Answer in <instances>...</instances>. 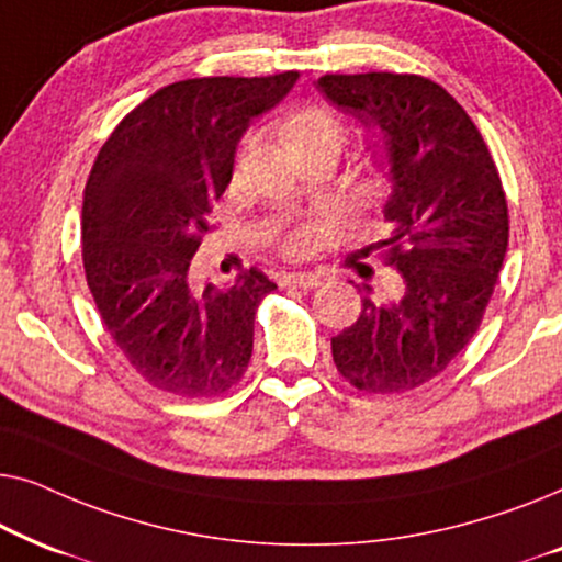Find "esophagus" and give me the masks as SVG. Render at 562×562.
Returning <instances> with one entry per match:
<instances>
[{"instance_id":"34e87169","label":"esophagus","mask_w":562,"mask_h":562,"mask_svg":"<svg viewBox=\"0 0 562 562\" xmlns=\"http://www.w3.org/2000/svg\"><path fill=\"white\" fill-rule=\"evenodd\" d=\"M319 283H322V279H319V276H314V273H289V276H283V286H294V289L310 291V289H317Z\"/></svg>"}]
</instances>
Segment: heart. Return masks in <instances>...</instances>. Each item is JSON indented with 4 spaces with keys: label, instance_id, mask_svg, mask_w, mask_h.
Wrapping results in <instances>:
<instances>
[{
    "label": "heart",
    "instance_id": "heart-1",
    "mask_svg": "<svg viewBox=\"0 0 562 562\" xmlns=\"http://www.w3.org/2000/svg\"><path fill=\"white\" fill-rule=\"evenodd\" d=\"M283 130H286L289 140L294 143L299 150H306V148H312V145H322V143L337 145V148H340V145L345 143V137H348V127H345V122L329 110L299 112V114H294V117L286 120ZM252 148H256V137L245 135L240 148H237V158H235L237 168L245 166V160L250 158ZM368 191H373V187H368ZM312 237H314L312 227L296 229L294 235L286 237L283 250H286L289 256H302V252L312 245Z\"/></svg>",
    "mask_w": 562,
    "mask_h": 562
}]
</instances>
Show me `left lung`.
Returning a JSON list of instances; mask_svg holds the SVG:
<instances>
[{
	"mask_svg": "<svg viewBox=\"0 0 562 562\" xmlns=\"http://www.w3.org/2000/svg\"><path fill=\"white\" fill-rule=\"evenodd\" d=\"M322 94L379 127L394 183L383 220L402 296L375 302L333 337L337 371L366 394H402L450 366L471 342L509 245L498 168L468 112L417 74H327Z\"/></svg>",
	"mask_w": 562,
	"mask_h": 562,
	"instance_id": "8db88e82",
	"label": "left lung"
}]
</instances>
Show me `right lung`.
Listing matches in <instances>:
<instances>
[{
	"mask_svg": "<svg viewBox=\"0 0 562 562\" xmlns=\"http://www.w3.org/2000/svg\"><path fill=\"white\" fill-rule=\"evenodd\" d=\"M299 71L204 76L137 104L99 150L83 189V273L106 333L166 394L210 398L248 371L258 304L276 289L258 268L235 286H191L212 204L233 179L237 143L289 94Z\"/></svg>",
	"mask_w": 562,
	"mask_h": 562,
	"instance_id": "obj_1",
	"label": "right lung"
}]
</instances>
